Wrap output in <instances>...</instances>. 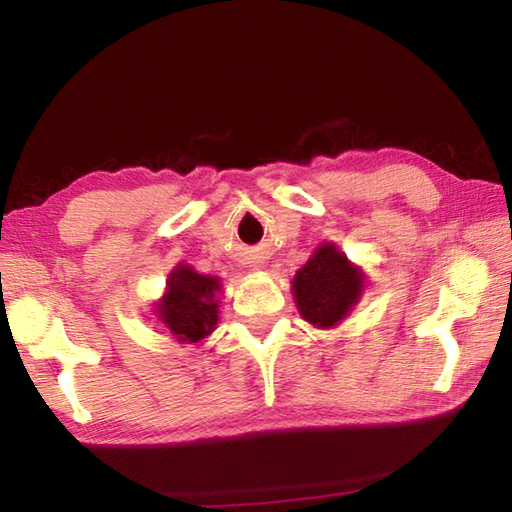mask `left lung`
Here are the masks:
<instances>
[{"instance_id": "1", "label": "left lung", "mask_w": 512, "mask_h": 512, "mask_svg": "<svg viewBox=\"0 0 512 512\" xmlns=\"http://www.w3.org/2000/svg\"><path fill=\"white\" fill-rule=\"evenodd\" d=\"M363 291V275L334 246H320L296 273L293 296L305 320L332 327L345 318Z\"/></svg>"}]
</instances>
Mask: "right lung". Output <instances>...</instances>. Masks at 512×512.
<instances>
[{"instance_id":"1","label":"right lung","mask_w":512,"mask_h":512,"mask_svg":"<svg viewBox=\"0 0 512 512\" xmlns=\"http://www.w3.org/2000/svg\"><path fill=\"white\" fill-rule=\"evenodd\" d=\"M169 291L158 302V314L180 341L196 343L212 332L219 320L214 291L219 280L196 273L189 266H178L167 280Z\"/></svg>"}]
</instances>
